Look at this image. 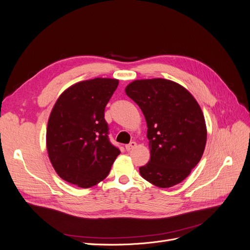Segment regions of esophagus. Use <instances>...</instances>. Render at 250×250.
<instances>
[{
	"instance_id": "1",
	"label": "esophagus",
	"mask_w": 250,
	"mask_h": 250,
	"mask_svg": "<svg viewBox=\"0 0 250 250\" xmlns=\"http://www.w3.org/2000/svg\"><path fill=\"white\" fill-rule=\"evenodd\" d=\"M135 147H137V143H135V142H130L129 144H128V145L125 146V148H126L127 151H130L131 149H133V148H135Z\"/></svg>"
}]
</instances>
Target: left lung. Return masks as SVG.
Here are the masks:
<instances>
[{
    "label": "left lung",
    "instance_id": "obj_1",
    "mask_svg": "<svg viewBox=\"0 0 250 250\" xmlns=\"http://www.w3.org/2000/svg\"><path fill=\"white\" fill-rule=\"evenodd\" d=\"M125 92L140 106L148 127L150 161L140 168L142 177L158 188L181 183L206 148L199 104L178 83L162 78L135 80Z\"/></svg>",
    "mask_w": 250,
    "mask_h": 250
}]
</instances>
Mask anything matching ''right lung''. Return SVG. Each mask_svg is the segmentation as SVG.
I'll list each match as a JSON object with an SVG mask.
<instances>
[{
  "label": "right lung",
  "instance_id": "obj_1",
  "mask_svg": "<svg viewBox=\"0 0 250 250\" xmlns=\"http://www.w3.org/2000/svg\"><path fill=\"white\" fill-rule=\"evenodd\" d=\"M119 84L95 78L72 85L60 95L47 128L53 168L63 180L86 188L108 175L120 150L109 141L105 106Z\"/></svg>",
  "mask_w": 250,
  "mask_h": 250
}]
</instances>
